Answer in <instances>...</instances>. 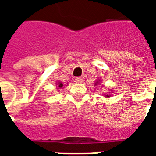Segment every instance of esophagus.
<instances>
[{"mask_svg": "<svg viewBox=\"0 0 156 156\" xmlns=\"http://www.w3.org/2000/svg\"><path fill=\"white\" fill-rule=\"evenodd\" d=\"M75 82L77 83H81L82 82H83V79L81 78H75Z\"/></svg>", "mask_w": 156, "mask_h": 156, "instance_id": "34e87169", "label": "esophagus"}]
</instances>
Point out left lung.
Instances as JSON below:
<instances>
[{
    "instance_id": "8db88e82",
    "label": "left lung",
    "mask_w": 156,
    "mask_h": 156,
    "mask_svg": "<svg viewBox=\"0 0 156 156\" xmlns=\"http://www.w3.org/2000/svg\"><path fill=\"white\" fill-rule=\"evenodd\" d=\"M107 97H108V95H107Z\"/></svg>"
}]
</instances>
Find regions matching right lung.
<instances>
[{"label": "right lung", "mask_w": 156, "mask_h": 156, "mask_svg": "<svg viewBox=\"0 0 156 156\" xmlns=\"http://www.w3.org/2000/svg\"><path fill=\"white\" fill-rule=\"evenodd\" d=\"M58 87H59V88H62V84L61 83H58Z\"/></svg>", "instance_id": "obj_1"}]
</instances>
